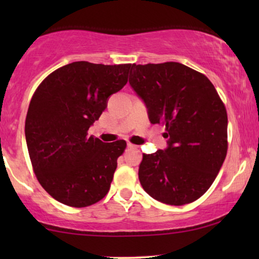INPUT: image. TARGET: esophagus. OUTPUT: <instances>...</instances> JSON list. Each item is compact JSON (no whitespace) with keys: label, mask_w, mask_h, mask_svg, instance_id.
Listing matches in <instances>:
<instances>
[{"label":"esophagus","mask_w":259,"mask_h":259,"mask_svg":"<svg viewBox=\"0 0 259 259\" xmlns=\"http://www.w3.org/2000/svg\"><path fill=\"white\" fill-rule=\"evenodd\" d=\"M127 147H128L130 150H137L138 148V146H136V145H133V144H127Z\"/></svg>","instance_id":"34e87169"}]
</instances>
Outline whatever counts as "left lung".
<instances>
[{
	"instance_id": "8db88e82",
	"label": "left lung",
	"mask_w": 259,
	"mask_h": 259,
	"mask_svg": "<svg viewBox=\"0 0 259 259\" xmlns=\"http://www.w3.org/2000/svg\"><path fill=\"white\" fill-rule=\"evenodd\" d=\"M130 86L151 123L166 126L167 147L144 154L143 189L155 200L185 205L214 182L228 151V114L204 74L179 62L132 65Z\"/></svg>"
}]
</instances>
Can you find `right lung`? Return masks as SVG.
I'll return each instance as SVG.
<instances>
[{
  "mask_svg": "<svg viewBox=\"0 0 259 259\" xmlns=\"http://www.w3.org/2000/svg\"><path fill=\"white\" fill-rule=\"evenodd\" d=\"M131 68L69 63L49 74L31 98L24 126L28 152L38 183L60 203L84 207L107 194L126 141L105 144L88 137V130L127 83Z\"/></svg>",
  "mask_w": 259,
  "mask_h": 259,
  "instance_id": "right-lung-1",
  "label": "right lung"
}]
</instances>
